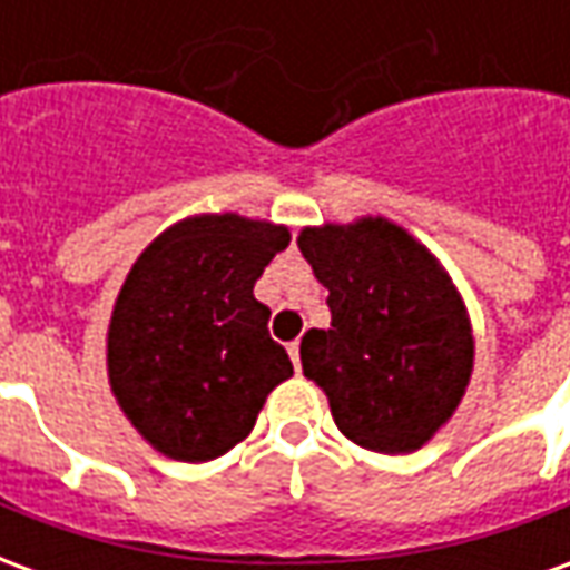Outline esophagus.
<instances>
[{"mask_svg": "<svg viewBox=\"0 0 570 570\" xmlns=\"http://www.w3.org/2000/svg\"><path fill=\"white\" fill-rule=\"evenodd\" d=\"M286 351H289V357H293V366H302V360H298V342H289V347H286Z\"/></svg>", "mask_w": 570, "mask_h": 570, "instance_id": "esophagus-1", "label": "esophagus"}]
</instances>
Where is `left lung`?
Segmentation results:
<instances>
[{
	"instance_id": "8db88e82",
	"label": "left lung",
	"mask_w": 570,
	"mask_h": 570,
	"mask_svg": "<svg viewBox=\"0 0 570 570\" xmlns=\"http://www.w3.org/2000/svg\"><path fill=\"white\" fill-rule=\"evenodd\" d=\"M330 289V330L302 338V370L363 449L409 454L452 419L473 370L464 302L440 262L382 216L298 235Z\"/></svg>"
}]
</instances>
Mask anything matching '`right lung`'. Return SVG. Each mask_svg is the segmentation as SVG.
Returning a JSON list of instances; mask_svg holds the SVG:
<instances>
[{
    "label": "right lung",
    "mask_w": 570,
    "mask_h": 570,
    "mask_svg": "<svg viewBox=\"0 0 570 570\" xmlns=\"http://www.w3.org/2000/svg\"><path fill=\"white\" fill-rule=\"evenodd\" d=\"M286 244L284 225L223 213L176 223L134 262L109 323V384L167 458L198 464L235 449L293 375L253 296Z\"/></svg>",
    "instance_id": "obj_1"
}]
</instances>
